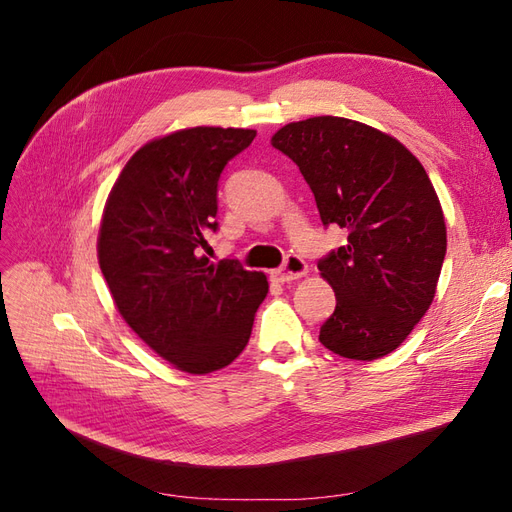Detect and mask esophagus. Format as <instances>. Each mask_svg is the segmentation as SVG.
Returning a JSON list of instances; mask_svg holds the SVG:
<instances>
[{
  "mask_svg": "<svg viewBox=\"0 0 512 512\" xmlns=\"http://www.w3.org/2000/svg\"><path fill=\"white\" fill-rule=\"evenodd\" d=\"M305 273H307L305 260L292 254V256L286 258L284 267H280V269L275 271V280L282 282V284H290V282H294V280H301V277H303Z\"/></svg>",
  "mask_w": 512,
  "mask_h": 512,
  "instance_id": "1",
  "label": "esophagus"
}]
</instances>
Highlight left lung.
Here are the masks:
<instances>
[{
    "label": "left lung",
    "instance_id": "1",
    "mask_svg": "<svg viewBox=\"0 0 512 512\" xmlns=\"http://www.w3.org/2000/svg\"><path fill=\"white\" fill-rule=\"evenodd\" d=\"M271 145L299 166L322 224L348 230V243L318 260L337 299L320 344L354 361L386 356L425 316L446 254L423 164L397 138L331 115L288 123Z\"/></svg>",
    "mask_w": 512,
    "mask_h": 512
}]
</instances>
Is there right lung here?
<instances>
[{
    "instance_id": "obj_1",
    "label": "right lung",
    "mask_w": 512,
    "mask_h": 512,
    "mask_svg": "<svg viewBox=\"0 0 512 512\" xmlns=\"http://www.w3.org/2000/svg\"><path fill=\"white\" fill-rule=\"evenodd\" d=\"M256 130L188 128L156 138L123 166L108 194L98 260L121 318L188 374L230 365L250 342L269 284L237 260L203 254L218 230L224 166Z\"/></svg>"
}]
</instances>
